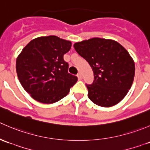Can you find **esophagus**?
I'll list each match as a JSON object with an SVG mask.
<instances>
[{"instance_id": "34e87169", "label": "esophagus", "mask_w": 150, "mask_h": 150, "mask_svg": "<svg viewBox=\"0 0 150 150\" xmlns=\"http://www.w3.org/2000/svg\"><path fill=\"white\" fill-rule=\"evenodd\" d=\"M77 76H78V79H79V80H82V78H83L82 74H81V73H78V75H77Z\"/></svg>"}]
</instances>
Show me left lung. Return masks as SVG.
Instances as JSON below:
<instances>
[{
	"label": "left lung",
	"instance_id": "1",
	"mask_svg": "<svg viewBox=\"0 0 150 150\" xmlns=\"http://www.w3.org/2000/svg\"><path fill=\"white\" fill-rule=\"evenodd\" d=\"M74 48L93 69L94 81L86 85L90 100L103 107L118 104L131 88L135 75L129 53L115 40L100 38L75 43Z\"/></svg>",
	"mask_w": 150,
	"mask_h": 150
}]
</instances>
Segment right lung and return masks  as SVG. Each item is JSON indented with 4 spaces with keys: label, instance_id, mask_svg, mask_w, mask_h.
Masks as SVG:
<instances>
[{
    "label": "right lung",
    "instance_id": "right-lung-1",
    "mask_svg": "<svg viewBox=\"0 0 150 150\" xmlns=\"http://www.w3.org/2000/svg\"><path fill=\"white\" fill-rule=\"evenodd\" d=\"M72 43L55 35L32 40L16 58V69L22 87L33 99L53 104L68 94L78 78L68 72L64 54Z\"/></svg>",
    "mask_w": 150,
    "mask_h": 150
}]
</instances>
